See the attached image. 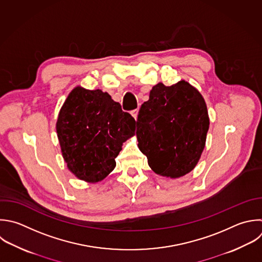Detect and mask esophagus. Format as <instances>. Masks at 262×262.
<instances>
[{"instance_id":"34e87169","label":"esophagus","mask_w":262,"mask_h":262,"mask_svg":"<svg viewBox=\"0 0 262 262\" xmlns=\"http://www.w3.org/2000/svg\"><path fill=\"white\" fill-rule=\"evenodd\" d=\"M131 115L133 116V118H134L135 120H137V116H138V108H136V110H133V111L131 112Z\"/></svg>"}]
</instances>
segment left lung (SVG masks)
Returning <instances> with one entry per match:
<instances>
[{
	"mask_svg": "<svg viewBox=\"0 0 262 262\" xmlns=\"http://www.w3.org/2000/svg\"><path fill=\"white\" fill-rule=\"evenodd\" d=\"M138 147L159 175L178 178L198 164L209 117L201 93L185 81L152 87L136 121Z\"/></svg>",
	"mask_w": 262,
	"mask_h": 262,
	"instance_id": "8db88e82",
	"label": "left lung"
}]
</instances>
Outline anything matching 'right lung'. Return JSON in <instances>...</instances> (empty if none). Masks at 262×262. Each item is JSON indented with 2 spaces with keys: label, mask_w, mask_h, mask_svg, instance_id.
<instances>
[{
  "label": "right lung",
  "mask_w": 262,
  "mask_h": 262,
  "mask_svg": "<svg viewBox=\"0 0 262 262\" xmlns=\"http://www.w3.org/2000/svg\"><path fill=\"white\" fill-rule=\"evenodd\" d=\"M56 131L71 172L98 182L116 167L123 142L135 134V120L108 93L76 87L59 112Z\"/></svg>",
  "instance_id": "right-lung-1"
}]
</instances>
